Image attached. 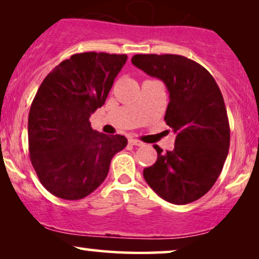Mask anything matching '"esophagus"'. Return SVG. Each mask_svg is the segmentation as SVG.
I'll return each instance as SVG.
<instances>
[{"mask_svg":"<svg viewBox=\"0 0 259 259\" xmlns=\"http://www.w3.org/2000/svg\"><path fill=\"white\" fill-rule=\"evenodd\" d=\"M128 143L131 145H134V146H143V145H144L140 140H137V139H130Z\"/></svg>","mask_w":259,"mask_h":259,"instance_id":"34e87169","label":"esophagus"}]
</instances>
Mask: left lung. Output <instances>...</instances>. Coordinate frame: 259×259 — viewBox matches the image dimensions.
<instances>
[{
    "label": "left lung",
    "instance_id": "left-lung-1",
    "mask_svg": "<svg viewBox=\"0 0 259 259\" xmlns=\"http://www.w3.org/2000/svg\"><path fill=\"white\" fill-rule=\"evenodd\" d=\"M132 63L167 87L165 121L177 134L175 148L144 169L152 190L172 204L192 203L206 194L221 175L230 147L224 99L213 76L193 60L175 54H137Z\"/></svg>",
    "mask_w": 259,
    "mask_h": 259
}]
</instances>
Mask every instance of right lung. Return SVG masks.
Here are the masks:
<instances>
[{"mask_svg": "<svg viewBox=\"0 0 259 259\" xmlns=\"http://www.w3.org/2000/svg\"><path fill=\"white\" fill-rule=\"evenodd\" d=\"M126 60V54H74L38 87L28 118L29 157L40 183L55 197H87L106 179L114 154L126 147L125 137L99 133L90 122Z\"/></svg>", "mask_w": 259, "mask_h": 259, "instance_id": "add662e5", "label": "right lung"}]
</instances>
